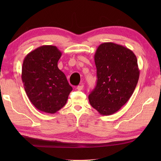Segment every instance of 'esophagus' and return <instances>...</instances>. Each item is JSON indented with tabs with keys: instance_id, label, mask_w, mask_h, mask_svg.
Masks as SVG:
<instances>
[{
	"instance_id": "obj_1",
	"label": "esophagus",
	"mask_w": 161,
	"mask_h": 161,
	"mask_svg": "<svg viewBox=\"0 0 161 161\" xmlns=\"http://www.w3.org/2000/svg\"><path fill=\"white\" fill-rule=\"evenodd\" d=\"M83 88H84V84L81 83L80 85H79V86L77 87V89L78 91H81L83 89Z\"/></svg>"
}]
</instances>
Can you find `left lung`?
I'll use <instances>...</instances> for the list:
<instances>
[{"instance_id":"obj_1","label":"left lung","mask_w":161,"mask_h":161,"mask_svg":"<svg viewBox=\"0 0 161 161\" xmlns=\"http://www.w3.org/2000/svg\"><path fill=\"white\" fill-rule=\"evenodd\" d=\"M97 85L88 95L91 105L102 115L119 111L131 97L138 84L140 70L133 51L106 42L96 50Z\"/></svg>"}]
</instances>
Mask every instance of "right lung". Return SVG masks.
I'll return each instance as SVG.
<instances>
[{
	"mask_svg": "<svg viewBox=\"0 0 161 161\" xmlns=\"http://www.w3.org/2000/svg\"><path fill=\"white\" fill-rule=\"evenodd\" d=\"M61 52L54 46H42L23 60L21 79L26 94L38 110L55 114L66 104L73 90L57 66Z\"/></svg>",
	"mask_w": 161,
	"mask_h": 161,
	"instance_id": "right-lung-1",
	"label": "right lung"
}]
</instances>
